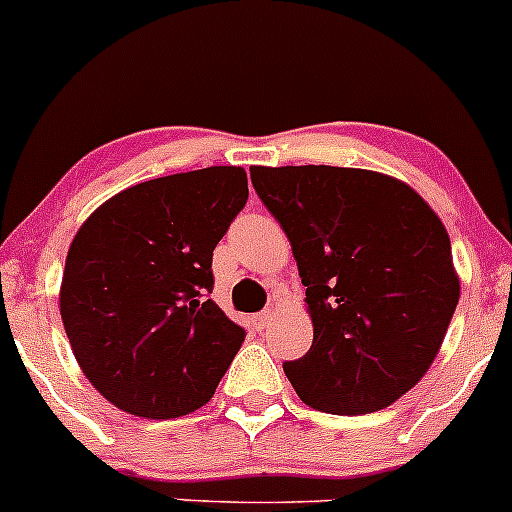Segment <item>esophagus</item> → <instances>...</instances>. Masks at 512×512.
I'll return each mask as SVG.
<instances>
[{"mask_svg":"<svg viewBox=\"0 0 512 512\" xmlns=\"http://www.w3.org/2000/svg\"><path fill=\"white\" fill-rule=\"evenodd\" d=\"M271 320H273V310H263V313L254 315V325L258 330L268 328V325H271Z\"/></svg>","mask_w":512,"mask_h":512,"instance_id":"esophagus-1","label":"esophagus"}]
</instances>
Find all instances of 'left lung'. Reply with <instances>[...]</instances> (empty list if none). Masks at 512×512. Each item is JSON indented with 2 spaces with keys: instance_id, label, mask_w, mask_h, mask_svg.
Here are the masks:
<instances>
[{
  "instance_id": "obj_1",
  "label": "left lung",
  "mask_w": 512,
  "mask_h": 512,
  "mask_svg": "<svg viewBox=\"0 0 512 512\" xmlns=\"http://www.w3.org/2000/svg\"><path fill=\"white\" fill-rule=\"evenodd\" d=\"M251 182L291 241L308 355L286 362L300 402L370 414L429 372L461 281L439 214L407 182L357 167H251Z\"/></svg>"
}]
</instances>
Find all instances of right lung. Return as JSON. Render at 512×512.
<instances>
[{
	"instance_id": "1",
	"label": "right lung",
	"mask_w": 512,
	"mask_h": 512,
	"mask_svg": "<svg viewBox=\"0 0 512 512\" xmlns=\"http://www.w3.org/2000/svg\"><path fill=\"white\" fill-rule=\"evenodd\" d=\"M246 199L244 167L177 172L123 189L76 231L61 320L78 367L110 404L177 419L212 399L244 328L202 295Z\"/></svg>"
}]
</instances>
